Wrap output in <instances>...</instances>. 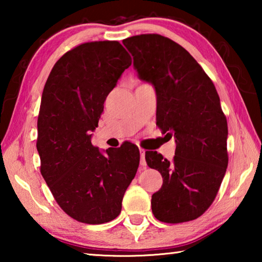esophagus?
Instances as JSON below:
<instances>
[{
	"instance_id": "34e87169",
	"label": "esophagus",
	"mask_w": 262,
	"mask_h": 262,
	"mask_svg": "<svg viewBox=\"0 0 262 262\" xmlns=\"http://www.w3.org/2000/svg\"><path fill=\"white\" fill-rule=\"evenodd\" d=\"M140 155H141V162L140 164L142 166L147 165V162H145V150L144 149H140Z\"/></svg>"
}]
</instances>
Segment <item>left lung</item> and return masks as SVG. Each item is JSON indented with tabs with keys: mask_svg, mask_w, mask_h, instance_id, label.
Returning <instances> with one entry per match:
<instances>
[{
	"mask_svg": "<svg viewBox=\"0 0 262 262\" xmlns=\"http://www.w3.org/2000/svg\"><path fill=\"white\" fill-rule=\"evenodd\" d=\"M122 43L141 81L157 96L156 121L176 140L173 161L145 152L163 185L151 196L152 214L165 223L200 217L215 200L228 167V122L216 88L179 43L159 34H141Z\"/></svg>",
	"mask_w": 262,
	"mask_h": 262,
	"instance_id": "8db88e82",
	"label": "left lung"
}]
</instances>
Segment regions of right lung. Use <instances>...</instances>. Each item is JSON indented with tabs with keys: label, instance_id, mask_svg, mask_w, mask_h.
I'll return each mask as SVG.
<instances>
[{
	"label": "right lung",
	"instance_id": "right-lung-1",
	"mask_svg": "<svg viewBox=\"0 0 262 262\" xmlns=\"http://www.w3.org/2000/svg\"><path fill=\"white\" fill-rule=\"evenodd\" d=\"M130 64L120 42H85L60 57L43 88L37 140L40 172L61 209L82 223L118 217L139 167L136 145L100 151L91 143L106 97Z\"/></svg>",
	"mask_w": 262,
	"mask_h": 262
}]
</instances>
